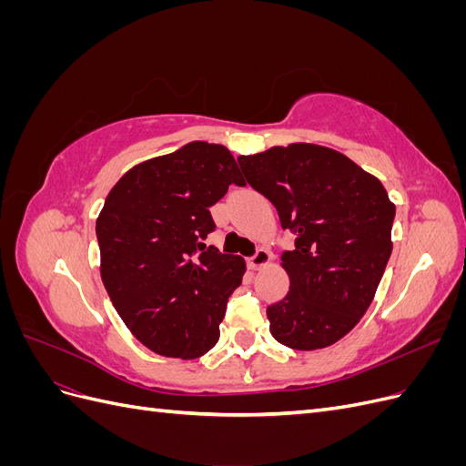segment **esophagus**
<instances>
[{"label": "esophagus", "mask_w": 466, "mask_h": 466, "mask_svg": "<svg viewBox=\"0 0 466 466\" xmlns=\"http://www.w3.org/2000/svg\"><path fill=\"white\" fill-rule=\"evenodd\" d=\"M270 258H272L270 252H268L266 248H258L255 255L248 258V266L252 268V270H258V268H262V266H266L268 262H270Z\"/></svg>", "instance_id": "obj_1"}]
</instances>
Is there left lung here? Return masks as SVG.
<instances>
[{"label":"left lung","mask_w":466,"mask_h":466,"mask_svg":"<svg viewBox=\"0 0 466 466\" xmlns=\"http://www.w3.org/2000/svg\"><path fill=\"white\" fill-rule=\"evenodd\" d=\"M270 200L295 248L281 255L289 291L266 309L279 344L311 351L340 340L368 311L389 257L394 204L380 180L315 144L237 159Z\"/></svg>","instance_id":"8db88e82"}]
</instances>
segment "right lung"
Masks as SVG:
<instances>
[{
  "label": "right lung",
  "instance_id": "obj_1",
  "mask_svg": "<svg viewBox=\"0 0 466 466\" xmlns=\"http://www.w3.org/2000/svg\"><path fill=\"white\" fill-rule=\"evenodd\" d=\"M245 180L228 147L190 142L130 168L96 219L101 278L139 342L167 358L194 360L219 340L245 260L206 247L209 208Z\"/></svg>",
  "mask_w": 466,
  "mask_h": 466
}]
</instances>
